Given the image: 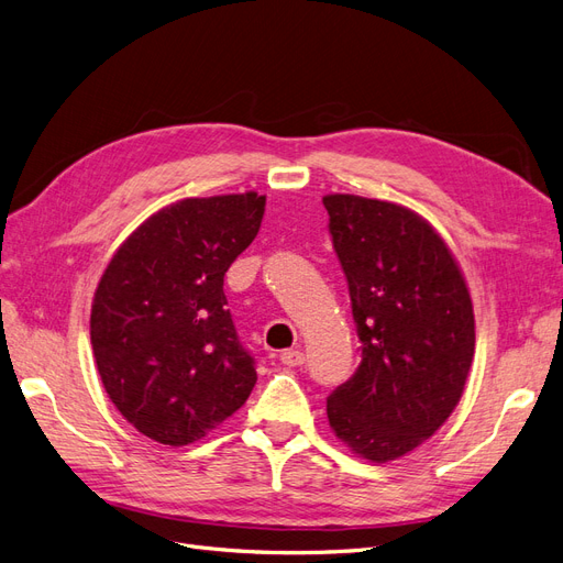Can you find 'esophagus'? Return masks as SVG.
Masks as SVG:
<instances>
[{
	"mask_svg": "<svg viewBox=\"0 0 563 563\" xmlns=\"http://www.w3.org/2000/svg\"><path fill=\"white\" fill-rule=\"evenodd\" d=\"M303 361H306V356L301 350H285L280 354V363L287 365V368H299V365H303Z\"/></svg>",
	"mask_w": 563,
	"mask_h": 563,
	"instance_id": "1",
	"label": "esophagus"
}]
</instances>
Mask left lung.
Listing matches in <instances>:
<instances>
[{
  "label": "left lung",
  "instance_id": "1",
  "mask_svg": "<svg viewBox=\"0 0 563 563\" xmlns=\"http://www.w3.org/2000/svg\"><path fill=\"white\" fill-rule=\"evenodd\" d=\"M322 202L361 340L358 368L327 398V417L356 455L388 462L460 402L476 342L470 289L419 213L358 195Z\"/></svg>",
  "mask_w": 563,
  "mask_h": 563
}]
</instances>
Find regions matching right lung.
<instances>
[{
	"mask_svg": "<svg viewBox=\"0 0 563 563\" xmlns=\"http://www.w3.org/2000/svg\"><path fill=\"white\" fill-rule=\"evenodd\" d=\"M264 202L243 192L161 209L121 243L96 287V368L121 417L158 444L198 442L257 382L223 278L257 236Z\"/></svg>",
	"mask_w": 563,
	"mask_h": 563,
	"instance_id": "right-lung-1",
	"label": "right lung"
}]
</instances>
